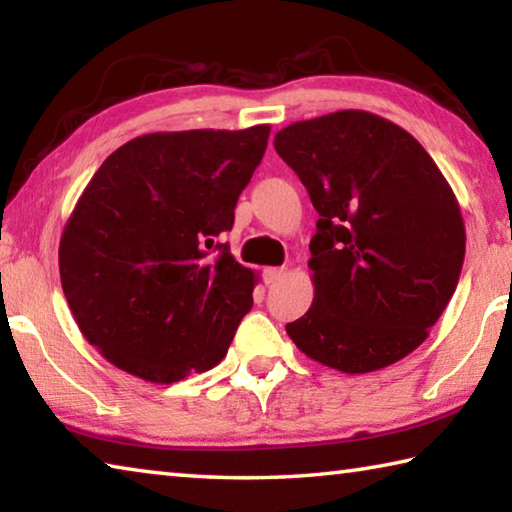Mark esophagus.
Listing matches in <instances>:
<instances>
[{"label":"esophagus","instance_id":"34e87169","mask_svg":"<svg viewBox=\"0 0 512 512\" xmlns=\"http://www.w3.org/2000/svg\"><path fill=\"white\" fill-rule=\"evenodd\" d=\"M284 268L282 266H271V268H264V282L266 284H277L284 277Z\"/></svg>","mask_w":512,"mask_h":512}]
</instances>
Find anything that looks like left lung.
I'll use <instances>...</instances> for the list:
<instances>
[{"mask_svg": "<svg viewBox=\"0 0 512 512\" xmlns=\"http://www.w3.org/2000/svg\"><path fill=\"white\" fill-rule=\"evenodd\" d=\"M273 146L320 214L314 302L287 325L291 341L348 375L404 359L461 277L465 225L452 187L413 135L366 110L296 121Z\"/></svg>", "mask_w": 512, "mask_h": 512, "instance_id": "obj_1", "label": "left lung"}]
</instances>
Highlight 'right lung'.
I'll return each instance as SVG.
<instances>
[{"mask_svg":"<svg viewBox=\"0 0 512 512\" xmlns=\"http://www.w3.org/2000/svg\"><path fill=\"white\" fill-rule=\"evenodd\" d=\"M268 133L259 124L140 135L83 189L60 237V284L112 366L173 384L225 357L257 280L216 237L232 230Z\"/></svg>","mask_w":512,"mask_h":512,"instance_id":"right-lung-1","label":"right lung"}]
</instances>
